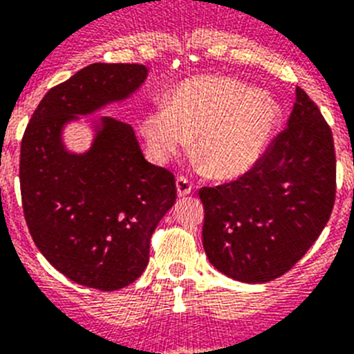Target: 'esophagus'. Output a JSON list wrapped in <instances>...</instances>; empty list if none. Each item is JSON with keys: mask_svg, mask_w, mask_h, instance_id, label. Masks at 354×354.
Listing matches in <instances>:
<instances>
[{"mask_svg": "<svg viewBox=\"0 0 354 354\" xmlns=\"http://www.w3.org/2000/svg\"><path fill=\"white\" fill-rule=\"evenodd\" d=\"M192 189H194V185H192V181H190L189 178H185V176L176 178V190H178V196H180V198L190 194V192H192Z\"/></svg>", "mask_w": 354, "mask_h": 354, "instance_id": "esophagus-1", "label": "esophagus"}]
</instances>
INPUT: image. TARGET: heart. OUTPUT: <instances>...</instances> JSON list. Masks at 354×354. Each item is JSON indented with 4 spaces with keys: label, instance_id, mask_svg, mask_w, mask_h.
<instances>
[{
    "label": "heart",
    "instance_id": "1",
    "mask_svg": "<svg viewBox=\"0 0 354 354\" xmlns=\"http://www.w3.org/2000/svg\"><path fill=\"white\" fill-rule=\"evenodd\" d=\"M279 121V106L267 94L230 78L187 80L169 104L146 113L142 133L156 162L194 153L215 178H233L253 167L266 151Z\"/></svg>",
    "mask_w": 354,
    "mask_h": 354
}]
</instances>
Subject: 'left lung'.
Masks as SVG:
<instances>
[{
    "mask_svg": "<svg viewBox=\"0 0 354 354\" xmlns=\"http://www.w3.org/2000/svg\"><path fill=\"white\" fill-rule=\"evenodd\" d=\"M337 192L331 128L297 87L287 128L236 180L201 187L203 248L217 270L244 283L288 272L317 241Z\"/></svg>",
    "mask_w": 354,
    "mask_h": 354,
    "instance_id": "1",
    "label": "left lung"
}]
</instances>
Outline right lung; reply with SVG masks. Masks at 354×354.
Here are the masks:
<instances>
[{"label":"right lung","instance_id":"1","mask_svg":"<svg viewBox=\"0 0 354 354\" xmlns=\"http://www.w3.org/2000/svg\"><path fill=\"white\" fill-rule=\"evenodd\" d=\"M142 64H91L42 97L21 142L19 181L33 242L64 276L97 290L133 283L176 201L171 171L144 158L130 124L103 118L91 151L71 155L60 131L142 85Z\"/></svg>","mask_w":354,"mask_h":354}]
</instances>
